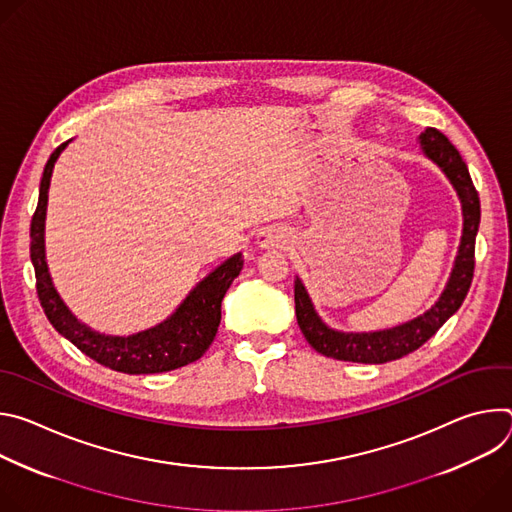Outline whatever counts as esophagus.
<instances>
[{
	"instance_id": "34e87169",
	"label": "esophagus",
	"mask_w": 512,
	"mask_h": 512,
	"mask_svg": "<svg viewBox=\"0 0 512 512\" xmlns=\"http://www.w3.org/2000/svg\"><path fill=\"white\" fill-rule=\"evenodd\" d=\"M289 243V233L281 227H267L257 233V245L261 249H275L285 247Z\"/></svg>"
}]
</instances>
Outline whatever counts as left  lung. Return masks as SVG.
Segmentation results:
<instances>
[{
    "instance_id": "1",
    "label": "left lung",
    "mask_w": 512,
    "mask_h": 512,
    "mask_svg": "<svg viewBox=\"0 0 512 512\" xmlns=\"http://www.w3.org/2000/svg\"><path fill=\"white\" fill-rule=\"evenodd\" d=\"M421 154L431 160L450 180L462 206V237L452 273L437 302L421 316L393 328L375 332H344L330 328L314 308L306 285L296 275L294 296L300 330L314 350L324 356L362 364H383L397 360L425 344L462 306L474 277V245L480 225V198L470 172L444 133L427 127L419 135Z\"/></svg>"
}]
</instances>
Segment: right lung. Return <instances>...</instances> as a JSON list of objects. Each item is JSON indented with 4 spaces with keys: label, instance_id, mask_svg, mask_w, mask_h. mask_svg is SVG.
<instances>
[{
    "label": "right lung",
    "instance_id": "1",
    "mask_svg": "<svg viewBox=\"0 0 512 512\" xmlns=\"http://www.w3.org/2000/svg\"><path fill=\"white\" fill-rule=\"evenodd\" d=\"M52 152L40 180L38 206L30 225V259L36 271V289L46 318L66 340L107 369L127 375H154L174 371L198 360L212 344L221 324V304L233 279L243 269V253H235L200 279L178 308L160 324L127 336L105 334L79 320L54 287L46 263V208L54 164L66 145Z\"/></svg>",
    "mask_w": 512,
    "mask_h": 512
}]
</instances>
